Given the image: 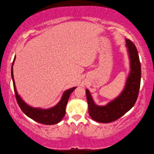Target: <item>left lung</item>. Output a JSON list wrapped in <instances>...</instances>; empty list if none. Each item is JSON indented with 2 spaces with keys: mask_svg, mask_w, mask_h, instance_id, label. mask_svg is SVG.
Returning a JSON list of instances; mask_svg holds the SVG:
<instances>
[{
  "mask_svg": "<svg viewBox=\"0 0 154 154\" xmlns=\"http://www.w3.org/2000/svg\"><path fill=\"white\" fill-rule=\"evenodd\" d=\"M126 46L130 61V72L126 85L121 94L105 106L95 105L89 90H86L88 112L92 119L101 123L117 120L134 105L137 100L141 78L140 62L137 49L130 39H126Z\"/></svg>",
  "mask_w": 154,
  "mask_h": 154,
  "instance_id": "8db88e82",
  "label": "left lung"
}]
</instances>
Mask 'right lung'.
<instances>
[{"label":"right lung","instance_id":"add662e5","mask_svg":"<svg viewBox=\"0 0 154 154\" xmlns=\"http://www.w3.org/2000/svg\"><path fill=\"white\" fill-rule=\"evenodd\" d=\"M15 60V56L14 59L11 66V77L14 83V88L15 94V98L17 102L18 105L20 106V109L24 112L25 115L29 117L33 120L40 124H46V125H53L58 124V122L62 120L64 118L65 113H66V106L67 105L68 100H69V96L73 92L76 87H74L71 89L67 90L64 92L62 96V99L58 103L57 105L54 107L48 109H41L38 108L31 107L29 105L26 104L22 98L20 97L17 92L16 88L15 85V82L14 78V74H13V65L14 64Z\"/></svg>","mask_w":154,"mask_h":154}]
</instances>
